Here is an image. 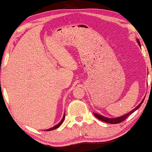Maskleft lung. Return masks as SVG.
<instances>
[{"instance_id": "1", "label": "left lung", "mask_w": 152, "mask_h": 152, "mask_svg": "<svg viewBox=\"0 0 152 152\" xmlns=\"http://www.w3.org/2000/svg\"><path fill=\"white\" fill-rule=\"evenodd\" d=\"M137 42L138 43V44H139V46H140V41L139 39H137ZM144 100H145V98H144L143 99H142V101L140 103V104L138 105L137 106L136 108H134V109H132L131 111L129 112V113L125 114V115H122L121 116V117H118V118H107V117H104V115H100V114H98V113H94V115L96 117L98 118L99 120H101V121H104V122H106V123H110V124H116V123H121L122 121H125V119L127 118L128 117L129 115H130V114H132V113H134L135 110H137L140 107V106H141L142 103H143Z\"/></svg>"}]
</instances>
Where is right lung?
I'll use <instances>...</instances> for the list:
<instances>
[{"instance_id":"obj_1","label":"right lung","mask_w":152,"mask_h":152,"mask_svg":"<svg viewBox=\"0 0 152 152\" xmlns=\"http://www.w3.org/2000/svg\"><path fill=\"white\" fill-rule=\"evenodd\" d=\"M64 119H65V114H64V115H63V118H62V120L61 121V122H60V123H58V124H57L56 125H55V126L52 127V128H49V129H47V130H46V131H50V130H55V129L58 128V127L61 126L62 123H63V121H64Z\"/></svg>"}]
</instances>
